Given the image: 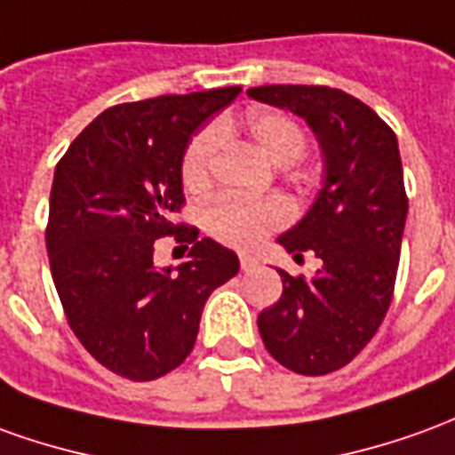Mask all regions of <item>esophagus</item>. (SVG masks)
<instances>
[{
	"label": "esophagus",
	"instance_id": "esophagus-1",
	"mask_svg": "<svg viewBox=\"0 0 455 455\" xmlns=\"http://www.w3.org/2000/svg\"><path fill=\"white\" fill-rule=\"evenodd\" d=\"M238 260H241V268H243V271H251V268L259 266V259H256L253 253H249V251H241V253H238Z\"/></svg>",
	"mask_w": 455,
	"mask_h": 455
}]
</instances>
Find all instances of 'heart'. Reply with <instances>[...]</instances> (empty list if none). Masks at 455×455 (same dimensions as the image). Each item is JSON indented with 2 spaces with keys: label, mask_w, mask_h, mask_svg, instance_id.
I'll use <instances>...</instances> for the list:
<instances>
[{
  "label": "heart",
  "mask_w": 455,
  "mask_h": 455,
  "mask_svg": "<svg viewBox=\"0 0 455 455\" xmlns=\"http://www.w3.org/2000/svg\"><path fill=\"white\" fill-rule=\"evenodd\" d=\"M243 130L266 157L275 164L298 160L305 150V132L293 117L256 110L243 120ZM221 135L217 128H206L196 135L184 152L182 180L189 189H202L212 177ZM288 219V206L278 199L246 202V199H219L206 209L204 224L212 236L236 249L259 243L268 231L278 228Z\"/></svg>",
  "instance_id": "b5f03b06"
}]
</instances>
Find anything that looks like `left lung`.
<instances>
[{"label":"left lung","instance_id":"obj_1","mask_svg":"<svg viewBox=\"0 0 455 455\" xmlns=\"http://www.w3.org/2000/svg\"><path fill=\"white\" fill-rule=\"evenodd\" d=\"M253 100L291 110L323 155L315 202L278 243L323 266L305 281L281 273V300L259 315L263 345L283 367L317 377L345 367L389 310L406 224L404 172L392 128L355 95L327 85H259Z\"/></svg>","mask_w":455,"mask_h":455}]
</instances>
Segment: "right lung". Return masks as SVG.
Instances as JSON below:
<instances>
[{"instance_id":"obj_1","label":"right lung","mask_w":455,"mask_h":455,"mask_svg":"<svg viewBox=\"0 0 455 455\" xmlns=\"http://www.w3.org/2000/svg\"><path fill=\"white\" fill-rule=\"evenodd\" d=\"M238 93L228 85L108 108L56 164L51 275L76 338L125 379L150 382L180 367L206 298L238 273L234 251L172 221L192 135ZM170 233L193 249L180 267L157 269L154 241Z\"/></svg>"}]
</instances>
